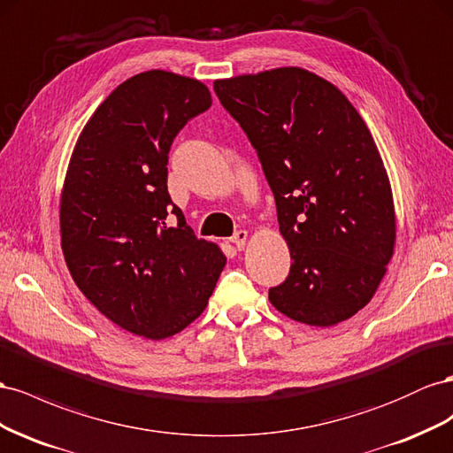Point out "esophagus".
Here are the masks:
<instances>
[{
  "label": "esophagus",
  "mask_w": 453,
  "mask_h": 453,
  "mask_svg": "<svg viewBox=\"0 0 453 453\" xmlns=\"http://www.w3.org/2000/svg\"><path fill=\"white\" fill-rule=\"evenodd\" d=\"M247 239H249V231L239 229L237 234H235L234 237H231V242H234L239 250H242V249H244V244H247Z\"/></svg>",
  "instance_id": "1"
}]
</instances>
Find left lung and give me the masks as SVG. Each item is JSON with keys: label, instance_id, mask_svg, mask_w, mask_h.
<instances>
[{"label": "left lung", "instance_id": "obj_1", "mask_svg": "<svg viewBox=\"0 0 453 453\" xmlns=\"http://www.w3.org/2000/svg\"><path fill=\"white\" fill-rule=\"evenodd\" d=\"M275 196L290 273L269 288L282 315L334 326L376 294L389 264L395 206L366 123L338 87L302 68L214 81Z\"/></svg>", "mask_w": 453, "mask_h": 453}]
</instances>
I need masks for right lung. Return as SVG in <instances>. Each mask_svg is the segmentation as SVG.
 I'll use <instances>...</instances> for the list:
<instances>
[{
	"mask_svg": "<svg viewBox=\"0 0 453 453\" xmlns=\"http://www.w3.org/2000/svg\"><path fill=\"white\" fill-rule=\"evenodd\" d=\"M211 104V90L191 77H131L85 125L64 180L62 252L75 284L102 315L148 340L196 320L226 265L166 189L176 134Z\"/></svg>",
	"mask_w": 453,
	"mask_h": 453,
	"instance_id": "right-lung-1",
	"label": "right lung"
}]
</instances>
